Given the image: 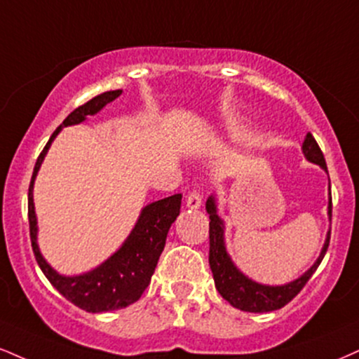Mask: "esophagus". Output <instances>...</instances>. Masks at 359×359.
<instances>
[{"instance_id": "34e87169", "label": "esophagus", "mask_w": 359, "mask_h": 359, "mask_svg": "<svg viewBox=\"0 0 359 359\" xmlns=\"http://www.w3.org/2000/svg\"><path fill=\"white\" fill-rule=\"evenodd\" d=\"M185 204H187V209H192V210H197L198 207H201V204H202V198H201V194L198 192H191L187 196V202H185Z\"/></svg>"}]
</instances>
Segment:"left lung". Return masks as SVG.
<instances>
[{"mask_svg": "<svg viewBox=\"0 0 359 359\" xmlns=\"http://www.w3.org/2000/svg\"><path fill=\"white\" fill-rule=\"evenodd\" d=\"M306 161L316 163L327 172L325 155H323L321 149L314 140V137L311 133H306L303 147ZM205 210L209 214V241H210V249H209V264L210 271H212L215 289L219 291L224 299L229 304L234 306V308L241 311H248V313H271V311L280 309L283 306H286L292 297L297 296V292L304 287V284L311 279V276L314 274V271L318 269V266L321 264L323 257H325L327 245H330V236L331 231H327L325 244H323L321 252L314 264L306 271L304 274H301L299 278L291 280V283L280 284V286H269V284H261L257 280L250 279L249 276H245L243 271L239 269L232 261V257L229 256L227 248H226V226L221 215L217 214V201L215 196H210L205 202ZM327 215H330L331 221V185H330V201H327Z\"/></svg>", "mask_w": 359, "mask_h": 359, "instance_id": "obj_1", "label": "left lung"}]
</instances>
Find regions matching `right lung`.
I'll return each mask as SVG.
<instances>
[{"label": "right lung", "mask_w": 359, "mask_h": 359, "mask_svg": "<svg viewBox=\"0 0 359 359\" xmlns=\"http://www.w3.org/2000/svg\"><path fill=\"white\" fill-rule=\"evenodd\" d=\"M120 95H122V90H110V92L97 95L85 105L73 110L63 120V123L53 132L48 144L38 157L28 189L29 237H32V248L38 266L60 294L86 313H107V311L122 309L140 299L157 267L158 257L165 245L168 229L180 214V204H182V194H175V196L147 204L140 210L135 226L122 245L102 264L83 274H60L43 257L40 245H38V219L33 202V187L38 170L63 127L85 122L86 116L98 114L107 103L114 102Z\"/></svg>", "instance_id": "right-lung-1"}]
</instances>
